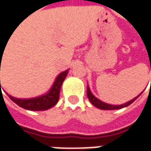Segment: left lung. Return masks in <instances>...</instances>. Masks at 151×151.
<instances>
[{"mask_svg": "<svg viewBox=\"0 0 151 151\" xmlns=\"http://www.w3.org/2000/svg\"><path fill=\"white\" fill-rule=\"evenodd\" d=\"M141 93H139L137 97L134 98L133 99L129 100V101L127 102V103H125V104H119V105H114V104H106V103H104V102L99 100V99H97L96 97L94 96V95L92 93V92L91 90H90V88H89V87H88V86L87 87V95H88V98L89 101L91 102V104H93V105H94V106L97 107L98 109H103V110H114V109H122V108H124V107L129 106V104H131L136 99H138L139 96Z\"/></svg>", "mask_w": 151, "mask_h": 151, "instance_id": "left-lung-1", "label": "left lung"}]
</instances>
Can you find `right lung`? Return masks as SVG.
Listing matches in <instances>:
<instances>
[{"mask_svg":"<svg viewBox=\"0 0 151 151\" xmlns=\"http://www.w3.org/2000/svg\"><path fill=\"white\" fill-rule=\"evenodd\" d=\"M68 73V69L62 72L56 78L52 86L51 87L49 91L42 94L41 96L32 98V99H17L15 97L11 96L10 94L6 93L9 98L16 103L18 106L23 108L27 110L32 111H41V110H47L57 104L59 99L60 89L63 81L67 77ZM0 89H1V81H0Z\"/></svg>","mask_w":151,"mask_h":151,"instance_id":"1","label":"right lung"}]
</instances>
